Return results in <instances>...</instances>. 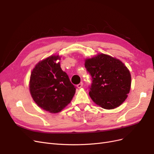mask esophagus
I'll list each match as a JSON object with an SVG mask.
<instances>
[{
    "instance_id": "34e87169",
    "label": "esophagus",
    "mask_w": 154,
    "mask_h": 154,
    "mask_svg": "<svg viewBox=\"0 0 154 154\" xmlns=\"http://www.w3.org/2000/svg\"><path fill=\"white\" fill-rule=\"evenodd\" d=\"M82 87H83V83H79V84L77 85V87L79 88H82Z\"/></svg>"
}]
</instances>
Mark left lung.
Here are the masks:
<instances>
[{
	"label": "left lung",
	"mask_w": 154,
	"mask_h": 154,
	"mask_svg": "<svg viewBox=\"0 0 154 154\" xmlns=\"http://www.w3.org/2000/svg\"><path fill=\"white\" fill-rule=\"evenodd\" d=\"M85 67L92 78L89 96L96 105L110 110L123 103L130 91L131 74L121 60L99 53L85 59Z\"/></svg>",
	"instance_id": "left-lung-1"
}]
</instances>
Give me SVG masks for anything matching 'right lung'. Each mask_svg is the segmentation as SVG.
<instances>
[{
  "label": "right lung",
  "instance_id": "1",
  "mask_svg": "<svg viewBox=\"0 0 154 154\" xmlns=\"http://www.w3.org/2000/svg\"><path fill=\"white\" fill-rule=\"evenodd\" d=\"M60 56L51 55L40 61L32 70L29 91L39 107L50 113H58L71 103L76 88L60 67Z\"/></svg>",
  "mask_w": 154,
  "mask_h": 154
}]
</instances>
